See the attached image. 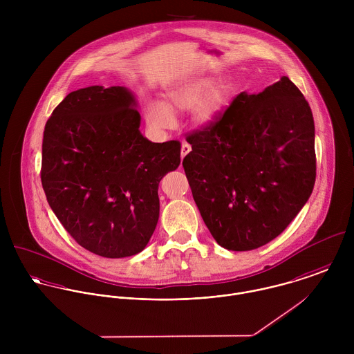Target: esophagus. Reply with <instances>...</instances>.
<instances>
[{"label": "esophagus", "mask_w": 354, "mask_h": 354, "mask_svg": "<svg viewBox=\"0 0 354 354\" xmlns=\"http://www.w3.org/2000/svg\"><path fill=\"white\" fill-rule=\"evenodd\" d=\"M192 150V147H191V145H188V143H183V146H181V159H184V156L185 155H188L189 152Z\"/></svg>", "instance_id": "34e87169"}]
</instances>
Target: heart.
<instances>
[{
  "label": "heart",
  "instance_id": "heart-1",
  "mask_svg": "<svg viewBox=\"0 0 354 354\" xmlns=\"http://www.w3.org/2000/svg\"><path fill=\"white\" fill-rule=\"evenodd\" d=\"M166 97L167 104L156 100L147 104V124L155 132L174 127L176 115L171 109H192L191 117L196 125L214 124L223 111L227 91L222 83H212L211 77L198 76L170 87Z\"/></svg>",
  "mask_w": 354,
  "mask_h": 354
}]
</instances>
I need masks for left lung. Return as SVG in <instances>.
Masks as SVG:
<instances>
[{"label":"left lung","mask_w":354,"mask_h":354,"mask_svg":"<svg viewBox=\"0 0 354 354\" xmlns=\"http://www.w3.org/2000/svg\"><path fill=\"white\" fill-rule=\"evenodd\" d=\"M183 166L203 221L229 251L278 237L308 202L316 178L315 124L289 77L241 93L214 124L191 133Z\"/></svg>","instance_id":"1"}]
</instances>
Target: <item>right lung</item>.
Returning a JSON list of instances; mask_svg holds the SVG:
<instances>
[{
    "instance_id": "obj_1",
    "label": "right lung",
    "mask_w": 354,
    "mask_h": 354,
    "mask_svg": "<svg viewBox=\"0 0 354 354\" xmlns=\"http://www.w3.org/2000/svg\"><path fill=\"white\" fill-rule=\"evenodd\" d=\"M136 107L125 87L80 88L53 110L44 132L41 180L53 212L79 245L110 259L146 248L159 183L181 162L180 142L140 133Z\"/></svg>"
}]
</instances>
